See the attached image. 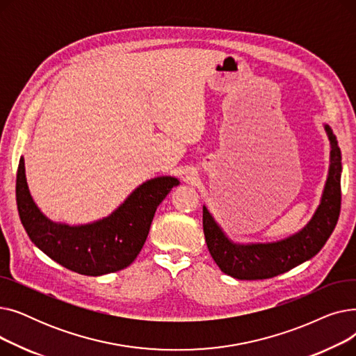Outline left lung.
Masks as SVG:
<instances>
[{"mask_svg":"<svg viewBox=\"0 0 356 356\" xmlns=\"http://www.w3.org/2000/svg\"><path fill=\"white\" fill-rule=\"evenodd\" d=\"M330 167L319 208L297 234L268 244H235L222 232L207 207H203V232L218 267L238 280H264L283 274L319 252L332 235L341 213L342 156L329 125Z\"/></svg>","mask_w":356,"mask_h":356,"instance_id":"1","label":"left lung"}]
</instances>
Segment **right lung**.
<instances>
[{
	"mask_svg": "<svg viewBox=\"0 0 356 356\" xmlns=\"http://www.w3.org/2000/svg\"><path fill=\"white\" fill-rule=\"evenodd\" d=\"M179 180L161 176L147 180L109 216L70 227L47 219L34 203L24 159L17 170V209L33 244L56 263L83 275H102L128 267L140 254L159 204Z\"/></svg>",
	"mask_w": 356,
	"mask_h": 356,
	"instance_id": "add662e5",
	"label": "right lung"
}]
</instances>
